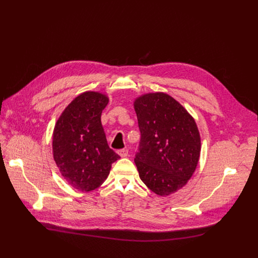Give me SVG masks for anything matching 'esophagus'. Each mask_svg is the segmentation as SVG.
Returning a JSON list of instances; mask_svg holds the SVG:
<instances>
[{
    "label": "esophagus",
    "instance_id": "obj_1",
    "mask_svg": "<svg viewBox=\"0 0 258 258\" xmlns=\"http://www.w3.org/2000/svg\"><path fill=\"white\" fill-rule=\"evenodd\" d=\"M117 153L120 157H126L128 155V150L127 149H120V150L117 151Z\"/></svg>",
    "mask_w": 258,
    "mask_h": 258
}]
</instances>
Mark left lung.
<instances>
[{"label":"left lung","mask_w":258,"mask_h":258,"mask_svg":"<svg viewBox=\"0 0 258 258\" xmlns=\"http://www.w3.org/2000/svg\"><path fill=\"white\" fill-rule=\"evenodd\" d=\"M141 140L135 163L140 178L155 194L182 188L198 164L201 142L194 118L164 93L146 94L135 103Z\"/></svg>","instance_id":"left-lung-1"}]
</instances>
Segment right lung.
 Segmentation results:
<instances>
[{
	"mask_svg": "<svg viewBox=\"0 0 258 258\" xmlns=\"http://www.w3.org/2000/svg\"><path fill=\"white\" fill-rule=\"evenodd\" d=\"M108 102L101 93H83L65 108L54 128V160L69 185L82 192L100 187L120 158L109 148L101 123Z\"/></svg>",
	"mask_w": 258,
	"mask_h": 258,
	"instance_id": "1",
	"label": "right lung"
}]
</instances>
